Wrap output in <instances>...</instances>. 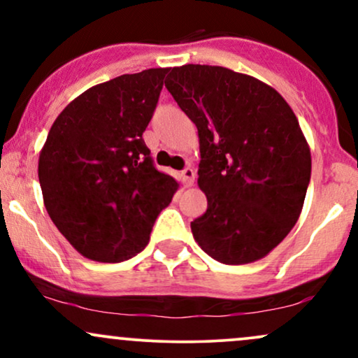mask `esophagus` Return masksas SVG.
I'll use <instances>...</instances> for the list:
<instances>
[{
    "instance_id": "1",
    "label": "esophagus",
    "mask_w": 358,
    "mask_h": 358,
    "mask_svg": "<svg viewBox=\"0 0 358 358\" xmlns=\"http://www.w3.org/2000/svg\"><path fill=\"white\" fill-rule=\"evenodd\" d=\"M182 178L187 187H192L193 182H195V170L193 168H185L182 171Z\"/></svg>"
}]
</instances>
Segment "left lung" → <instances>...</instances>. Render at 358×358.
Returning <instances> with one entry per match:
<instances>
[{
	"label": "left lung",
	"instance_id": "obj_1",
	"mask_svg": "<svg viewBox=\"0 0 358 358\" xmlns=\"http://www.w3.org/2000/svg\"><path fill=\"white\" fill-rule=\"evenodd\" d=\"M165 85L199 131L207 212L192 222L195 241L224 264L268 256L298 222L311 176L293 109L271 85L217 65L173 67Z\"/></svg>",
	"mask_w": 358,
	"mask_h": 358
}]
</instances>
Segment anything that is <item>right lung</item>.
Returning a JSON list of instances; mask_svg holds the SVG:
<instances>
[{
    "mask_svg": "<svg viewBox=\"0 0 358 358\" xmlns=\"http://www.w3.org/2000/svg\"><path fill=\"white\" fill-rule=\"evenodd\" d=\"M170 69L124 73L76 97L40 151L43 203L77 252L121 262L141 252L178 190L153 165L143 133Z\"/></svg>",
    "mask_w": 358,
    "mask_h": 358,
    "instance_id": "1",
    "label": "right lung"
}]
</instances>
